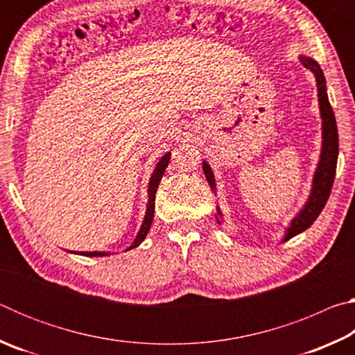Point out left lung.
<instances>
[{"mask_svg":"<svg viewBox=\"0 0 355 355\" xmlns=\"http://www.w3.org/2000/svg\"><path fill=\"white\" fill-rule=\"evenodd\" d=\"M299 62L304 65L305 69H309L311 73L315 75L316 80V89H318V105H320V114H321V153L320 161L313 173V180H311V189L307 202L304 203V207L300 208V211L294 216L290 220L286 230L284 233L280 243H285L293 236L299 235L307 230V228L313 224L318 216L322 211L324 205L329 199L330 189H332V183L335 178V169H336V159H338V130H336L335 116L332 111V106L329 103L327 97V87H326V78H324L322 70L315 59L309 56L300 55ZM203 172H205V178L209 184V188L216 194V178L207 161L202 163ZM216 219L219 224L224 222V214H222L220 208L216 207Z\"/></svg>","mask_w":355,"mask_h":355,"instance_id":"8db88e82","label":"left lung"}]
</instances>
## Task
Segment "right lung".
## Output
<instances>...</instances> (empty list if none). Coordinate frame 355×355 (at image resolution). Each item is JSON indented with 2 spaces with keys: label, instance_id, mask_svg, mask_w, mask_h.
Wrapping results in <instances>:
<instances>
[{
  "label": "right lung",
  "instance_id": "right-lung-1",
  "mask_svg": "<svg viewBox=\"0 0 355 355\" xmlns=\"http://www.w3.org/2000/svg\"><path fill=\"white\" fill-rule=\"evenodd\" d=\"M169 159H171V152H167L163 158H161L158 163H156L155 169L152 177L148 180V202H147V209H146V216H144V220H142V225L139 228V232H137L136 238L133 239V243H131L130 248H127V250H131L139 245L144 239L147 238V233L150 230V225H152V220H153V213H155V196H156V189H158V184L161 182V178L164 175V171L167 164H169ZM71 254H76V255H84V257H106L110 255V252H71Z\"/></svg>",
  "mask_w": 355,
  "mask_h": 355
}]
</instances>
